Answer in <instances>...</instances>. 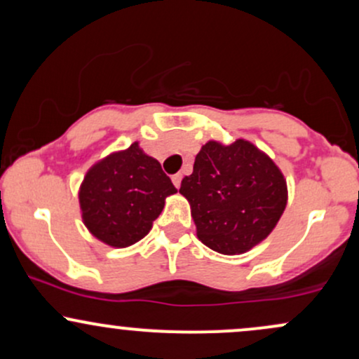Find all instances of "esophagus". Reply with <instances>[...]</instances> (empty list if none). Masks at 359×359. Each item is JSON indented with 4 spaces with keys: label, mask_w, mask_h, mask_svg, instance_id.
<instances>
[{
    "label": "esophagus",
    "mask_w": 359,
    "mask_h": 359,
    "mask_svg": "<svg viewBox=\"0 0 359 359\" xmlns=\"http://www.w3.org/2000/svg\"><path fill=\"white\" fill-rule=\"evenodd\" d=\"M172 182H174V185L177 189L180 187V182H182V174H175L172 175Z\"/></svg>",
    "instance_id": "1"
}]
</instances>
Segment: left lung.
Returning a JSON list of instances; mask_svg holds the SVG:
<instances>
[{
  "mask_svg": "<svg viewBox=\"0 0 359 359\" xmlns=\"http://www.w3.org/2000/svg\"><path fill=\"white\" fill-rule=\"evenodd\" d=\"M197 238L221 255H241L273 231L287 205V180L251 142H208L184 177Z\"/></svg>",
  "mask_w": 359,
  "mask_h": 359,
  "instance_id": "1",
  "label": "left lung"
}]
</instances>
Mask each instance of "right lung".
I'll return each instance as SVG.
<instances>
[{
    "label": "right lung",
    "mask_w": 359,
    "mask_h": 359,
    "mask_svg": "<svg viewBox=\"0 0 359 359\" xmlns=\"http://www.w3.org/2000/svg\"><path fill=\"white\" fill-rule=\"evenodd\" d=\"M175 192L158 160L135 142L88 170L79 189L82 221L100 241L126 248L147 236Z\"/></svg>",
    "instance_id": "obj_1"
}]
</instances>
